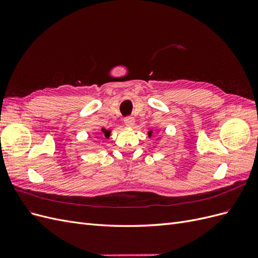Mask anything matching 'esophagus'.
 <instances>
[{
	"mask_svg": "<svg viewBox=\"0 0 258 258\" xmlns=\"http://www.w3.org/2000/svg\"><path fill=\"white\" fill-rule=\"evenodd\" d=\"M123 122H124V124H126V126L131 127V126H134L135 118L132 116H127V117H124V118H123Z\"/></svg>",
	"mask_w": 258,
	"mask_h": 258,
	"instance_id": "34e87169",
	"label": "esophagus"
}]
</instances>
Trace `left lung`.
<instances>
[{
  "mask_svg": "<svg viewBox=\"0 0 258 258\" xmlns=\"http://www.w3.org/2000/svg\"><path fill=\"white\" fill-rule=\"evenodd\" d=\"M148 136H150V137L152 136V131H150V132H148Z\"/></svg>",
  "mask_w": 258,
  "mask_h": 258,
  "instance_id": "8db88e82",
  "label": "left lung"
}]
</instances>
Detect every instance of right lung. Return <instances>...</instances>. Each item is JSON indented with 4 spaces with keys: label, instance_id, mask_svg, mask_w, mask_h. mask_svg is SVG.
<instances>
[{
    "label": "right lung",
    "instance_id": "obj_1",
    "mask_svg": "<svg viewBox=\"0 0 258 258\" xmlns=\"http://www.w3.org/2000/svg\"><path fill=\"white\" fill-rule=\"evenodd\" d=\"M102 132L104 134V137H105V138H108V137H110V134H111V131H110V130L102 129Z\"/></svg>",
    "mask_w": 258,
    "mask_h": 258
}]
</instances>
